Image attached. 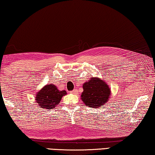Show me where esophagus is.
I'll return each instance as SVG.
<instances>
[{"instance_id":"34e87169","label":"esophagus","mask_w":155,"mask_h":155,"mask_svg":"<svg viewBox=\"0 0 155 155\" xmlns=\"http://www.w3.org/2000/svg\"><path fill=\"white\" fill-rule=\"evenodd\" d=\"M70 93H71V94H77V90H73V91H71Z\"/></svg>"}]
</instances>
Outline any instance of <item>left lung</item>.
I'll return each mask as SVG.
<instances>
[{
  "label": "left lung",
  "instance_id": "left-lung-1",
  "mask_svg": "<svg viewBox=\"0 0 155 155\" xmlns=\"http://www.w3.org/2000/svg\"><path fill=\"white\" fill-rule=\"evenodd\" d=\"M83 90L81 97L83 102L89 107H100L107 103L111 90L108 84L101 78H91L89 82L83 84Z\"/></svg>",
  "mask_w": 155,
  "mask_h": 155
}]
</instances>
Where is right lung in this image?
Instances as JSON below:
<instances>
[{
  "label": "right lung",
  "instance_id": "right-lung-1",
  "mask_svg": "<svg viewBox=\"0 0 155 155\" xmlns=\"http://www.w3.org/2000/svg\"><path fill=\"white\" fill-rule=\"evenodd\" d=\"M66 94V91H59L55 85L47 84L37 93L36 101L40 107L52 109L59 103Z\"/></svg>",
  "mask_w": 155,
  "mask_h": 155
}]
</instances>
